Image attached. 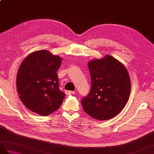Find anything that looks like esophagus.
Masks as SVG:
<instances>
[{
  "instance_id": "1",
  "label": "esophagus",
  "mask_w": 154,
  "mask_h": 154,
  "mask_svg": "<svg viewBox=\"0 0 154 154\" xmlns=\"http://www.w3.org/2000/svg\"><path fill=\"white\" fill-rule=\"evenodd\" d=\"M65 93L67 94H74L75 91H65Z\"/></svg>"
}]
</instances>
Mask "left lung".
<instances>
[{"label": "left lung", "mask_w": 154, "mask_h": 154, "mask_svg": "<svg viewBox=\"0 0 154 154\" xmlns=\"http://www.w3.org/2000/svg\"><path fill=\"white\" fill-rule=\"evenodd\" d=\"M91 89L81 100L85 112L94 119L116 116L129 99L130 79L124 65L110 55L89 62Z\"/></svg>", "instance_id": "8db88e82"}]
</instances>
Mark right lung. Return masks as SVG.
Instances as JSON below:
<instances>
[{
	"instance_id": "right-lung-1",
	"label": "right lung",
	"mask_w": 154,
	"mask_h": 154,
	"mask_svg": "<svg viewBox=\"0 0 154 154\" xmlns=\"http://www.w3.org/2000/svg\"><path fill=\"white\" fill-rule=\"evenodd\" d=\"M61 64L60 57L46 50L35 51L23 61L16 85L20 99L29 110L45 116L60 108L65 97L57 74Z\"/></svg>"
}]
</instances>
